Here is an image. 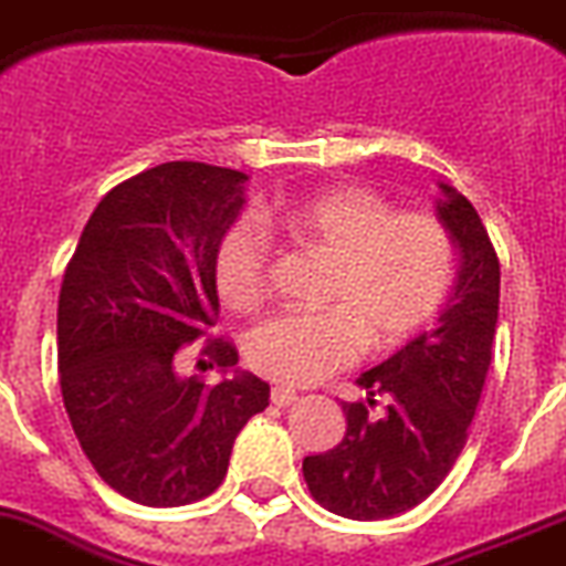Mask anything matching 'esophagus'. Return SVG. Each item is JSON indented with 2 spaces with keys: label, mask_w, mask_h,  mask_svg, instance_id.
<instances>
[{
  "label": "esophagus",
  "mask_w": 566,
  "mask_h": 566,
  "mask_svg": "<svg viewBox=\"0 0 566 566\" xmlns=\"http://www.w3.org/2000/svg\"><path fill=\"white\" fill-rule=\"evenodd\" d=\"M296 399H298V392L290 390V387H273V390H270V401H273L276 407H290Z\"/></svg>",
  "instance_id": "obj_1"
}]
</instances>
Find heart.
<instances>
[{
  "mask_svg": "<svg viewBox=\"0 0 566 566\" xmlns=\"http://www.w3.org/2000/svg\"><path fill=\"white\" fill-rule=\"evenodd\" d=\"M302 248L331 259L324 307L282 313L248 333L244 356L279 385H316L353 365L361 347L396 350L436 316L453 282V239L432 216H399L365 188H338L268 216ZM270 235L239 219L216 248V290L233 311H255L268 293Z\"/></svg>",
  "mask_w": 566,
  "mask_h": 566,
  "instance_id": "b5f03b06",
  "label": "heart"
}]
</instances>
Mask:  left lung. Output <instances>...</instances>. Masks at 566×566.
<instances>
[{
    "label": "left lung",
    "mask_w": 566,
    "mask_h": 566,
    "mask_svg": "<svg viewBox=\"0 0 566 566\" xmlns=\"http://www.w3.org/2000/svg\"><path fill=\"white\" fill-rule=\"evenodd\" d=\"M436 216L459 253L439 318L356 378L365 401H342L347 432L302 464L313 499L353 521L401 515L439 488L467 444L493 358L499 322V255L479 213L439 181ZM382 401L381 411L371 407Z\"/></svg>",
    "instance_id": "8db88e82"
}]
</instances>
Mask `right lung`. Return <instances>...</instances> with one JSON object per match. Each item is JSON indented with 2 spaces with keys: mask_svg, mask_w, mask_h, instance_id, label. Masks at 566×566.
Returning <instances> with one entry per match:
<instances>
[{
  "mask_svg": "<svg viewBox=\"0 0 566 566\" xmlns=\"http://www.w3.org/2000/svg\"><path fill=\"white\" fill-rule=\"evenodd\" d=\"M250 176L167 161L113 188L78 235L59 293V385L78 444L105 484L145 507L205 499L233 441L270 401L233 344H208L222 378L181 376V344L219 313L216 248Z\"/></svg>",
  "mask_w": 566,
  "mask_h": 566,
  "instance_id": "1",
  "label": "right lung"
}]
</instances>
